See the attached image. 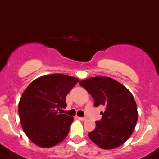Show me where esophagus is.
<instances>
[{"label":"esophagus","instance_id":"34e87169","mask_svg":"<svg viewBox=\"0 0 159 159\" xmlns=\"http://www.w3.org/2000/svg\"><path fill=\"white\" fill-rule=\"evenodd\" d=\"M77 118L78 119V120H81V121H85L87 120L86 118H85V117H77Z\"/></svg>","mask_w":159,"mask_h":159}]
</instances>
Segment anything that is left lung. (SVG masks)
I'll use <instances>...</instances> for the list:
<instances>
[{
    "instance_id": "left-lung-1",
    "label": "left lung",
    "mask_w": 159,
    "mask_h": 159,
    "mask_svg": "<svg viewBox=\"0 0 159 159\" xmlns=\"http://www.w3.org/2000/svg\"><path fill=\"white\" fill-rule=\"evenodd\" d=\"M80 85L93 97L94 105L105 107L102 119L88 133L89 139L102 149L119 147L129 139L138 120L137 105L133 95L121 83L108 77L81 80Z\"/></svg>"
}]
</instances>
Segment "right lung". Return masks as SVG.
I'll use <instances>...</instances> for the list:
<instances>
[{"label": "right lung", "mask_w": 159, "mask_h": 159, "mask_svg": "<svg viewBox=\"0 0 159 159\" xmlns=\"http://www.w3.org/2000/svg\"><path fill=\"white\" fill-rule=\"evenodd\" d=\"M79 79L62 74L41 76L31 81L18 105L24 131L31 142L43 148L63 141L74 117L58 113L66 107V97Z\"/></svg>", "instance_id": "obj_1"}]
</instances>
